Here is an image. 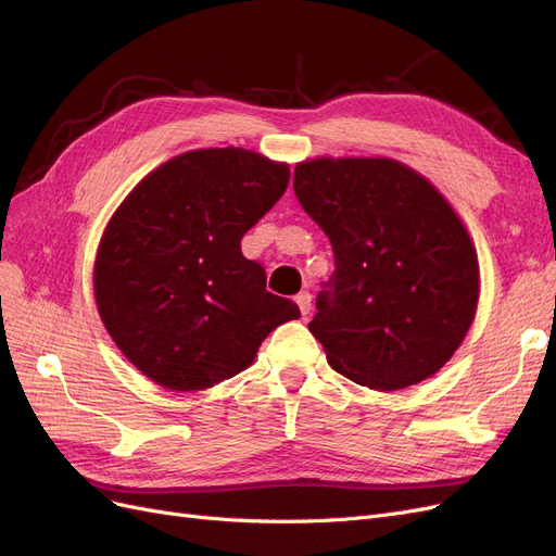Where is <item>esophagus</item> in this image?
<instances>
[{"instance_id": "esophagus-1", "label": "esophagus", "mask_w": 556, "mask_h": 556, "mask_svg": "<svg viewBox=\"0 0 556 556\" xmlns=\"http://www.w3.org/2000/svg\"><path fill=\"white\" fill-rule=\"evenodd\" d=\"M295 302H298V306H300V311H302V316H306V313L311 311V293H308V291L298 293V295H295Z\"/></svg>"}]
</instances>
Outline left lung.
Here are the masks:
<instances>
[{"mask_svg":"<svg viewBox=\"0 0 556 556\" xmlns=\"http://www.w3.org/2000/svg\"><path fill=\"white\" fill-rule=\"evenodd\" d=\"M293 188L333 250L308 323L329 366L377 391L441 370L479 295L470 236L441 192L391 159L300 163Z\"/></svg>","mask_w":556,"mask_h":556,"instance_id":"8db88e82","label":"left lung"}]
</instances>
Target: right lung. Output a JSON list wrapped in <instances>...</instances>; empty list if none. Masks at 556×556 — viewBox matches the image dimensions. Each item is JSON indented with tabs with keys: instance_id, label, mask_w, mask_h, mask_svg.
<instances>
[{
	"instance_id": "1",
	"label": "right lung",
	"mask_w": 556,
	"mask_h": 556,
	"mask_svg": "<svg viewBox=\"0 0 556 556\" xmlns=\"http://www.w3.org/2000/svg\"><path fill=\"white\" fill-rule=\"evenodd\" d=\"M288 179V165L248 150H198L156 167L115 211L94 261V300L142 375L170 391L208 389L300 318L240 252Z\"/></svg>"
}]
</instances>
